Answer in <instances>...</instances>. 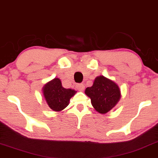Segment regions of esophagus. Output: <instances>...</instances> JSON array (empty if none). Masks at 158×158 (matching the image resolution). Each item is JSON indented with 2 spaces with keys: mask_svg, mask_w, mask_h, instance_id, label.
<instances>
[{
  "mask_svg": "<svg viewBox=\"0 0 158 158\" xmlns=\"http://www.w3.org/2000/svg\"><path fill=\"white\" fill-rule=\"evenodd\" d=\"M76 88L79 90H83L84 88H85V85L82 83H78V84L76 85Z\"/></svg>",
  "mask_w": 158,
  "mask_h": 158,
  "instance_id": "obj_1",
  "label": "esophagus"
}]
</instances>
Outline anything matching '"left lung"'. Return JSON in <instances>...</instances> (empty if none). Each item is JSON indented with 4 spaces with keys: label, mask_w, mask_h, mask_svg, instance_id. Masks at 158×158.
Returning <instances> with one entry per match:
<instances>
[{
    "label": "left lung",
    "mask_w": 158,
    "mask_h": 158,
    "mask_svg": "<svg viewBox=\"0 0 158 158\" xmlns=\"http://www.w3.org/2000/svg\"><path fill=\"white\" fill-rule=\"evenodd\" d=\"M91 99V103L98 113L105 114L117 104L120 98L118 85L104 76L97 77L92 87L85 91Z\"/></svg>",
    "instance_id": "1"
}]
</instances>
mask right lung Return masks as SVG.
Here are the masks:
<instances>
[{"label": "right lung", "mask_w": 158, "mask_h": 158, "mask_svg": "<svg viewBox=\"0 0 158 158\" xmlns=\"http://www.w3.org/2000/svg\"><path fill=\"white\" fill-rule=\"evenodd\" d=\"M43 95L48 106L54 111H60L69 104V100L76 93L62 86L60 80L55 78L43 87Z\"/></svg>", "instance_id": "add662e5"}]
</instances>
